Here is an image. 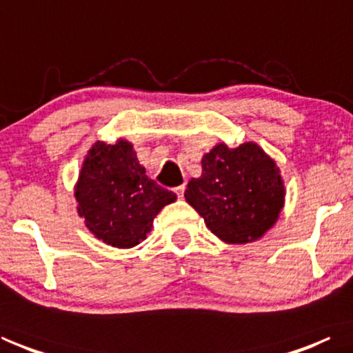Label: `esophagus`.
<instances>
[{"instance_id": "obj_1", "label": "esophagus", "mask_w": 353, "mask_h": 353, "mask_svg": "<svg viewBox=\"0 0 353 353\" xmlns=\"http://www.w3.org/2000/svg\"><path fill=\"white\" fill-rule=\"evenodd\" d=\"M174 192H176V194H177V198H183V193H185V185L176 187Z\"/></svg>"}]
</instances>
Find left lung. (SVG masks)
Returning a JSON list of instances; mask_svg holds the SVG:
<instances>
[{"label":"left lung","mask_w":353,"mask_h":353,"mask_svg":"<svg viewBox=\"0 0 353 353\" xmlns=\"http://www.w3.org/2000/svg\"><path fill=\"white\" fill-rule=\"evenodd\" d=\"M201 165L203 174L188 182L185 199L215 236L245 244L276 223L285 190L276 163L259 145L219 144Z\"/></svg>","instance_id":"left-lung-1"}]
</instances>
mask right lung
Wrapping results in <instances>:
<instances>
[{
	"mask_svg": "<svg viewBox=\"0 0 353 353\" xmlns=\"http://www.w3.org/2000/svg\"><path fill=\"white\" fill-rule=\"evenodd\" d=\"M77 212L87 228L112 247L130 249L150 233L157 214L176 194L145 176L128 141L94 143L76 185Z\"/></svg>",
	"mask_w": 353,
	"mask_h": 353,
	"instance_id": "add662e5",
	"label": "right lung"
}]
</instances>
